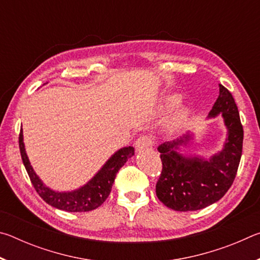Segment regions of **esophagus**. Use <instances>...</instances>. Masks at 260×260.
Returning a JSON list of instances; mask_svg holds the SVG:
<instances>
[{"label":"esophagus","instance_id":"obj_1","mask_svg":"<svg viewBox=\"0 0 260 260\" xmlns=\"http://www.w3.org/2000/svg\"><path fill=\"white\" fill-rule=\"evenodd\" d=\"M153 144V139L150 135H142L135 141V149L138 151L146 150V149L151 148Z\"/></svg>","mask_w":260,"mask_h":260}]
</instances>
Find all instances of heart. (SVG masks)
<instances>
[{"instance_id":"b5f03b06","label":"heart","mask_w":260,"mask_h":260,"mask_svg":"<svg viewBox=\"0 0 260 260\" xmlns=\"http://www.w3.org/2000/svg\"><path fill=\"white\" fill-rule=\"evenodd\" d=\"M180 102V96L178 94H171V95H166L160 100L159 102V110L161 112H169L172 110L175 105ZM188 116V110L184 107H179L173 111L172 116H171L170 120H169V126L170 129H175L178 128L179 126H181L183 124V121L186 120V118Z\"/></svg>"}]
</instances>
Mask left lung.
<instances>
[{"label": "left lung", "instance_id": "1", "mask_svg": "<svg viewBox=\"0 0 260 260\" xmlns=\"http://www.w3.org/2000/svg\"><path fill=\"white\" fill-rule=\"evenodd\" d=\"M221 114L227 129L222 149L210 158L183 155L193 134L165 142L158 147L162 171L156 184V195L167 208L180 212L196 211L218 202L231 188L239 169L243 144L239 110L227 88L219 85V96L209 118Z\"/></svg>", "mask_w": 260, "mask_h": 260}]
</instances>
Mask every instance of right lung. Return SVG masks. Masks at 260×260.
I'll return each instance as SVG.
<instances>
[{
	"label": "right lung",
	"instance_id": "add662e5",
	"mask_svg": "<svg viewBox=\"0 0 260 260\" xmlns=\"http://www.w3.org/2000/svg\"><path fill=\"white\" fill-rule=\"evenodd\" d=\"M19 149L28 177L41 199L54 208L68 212H87L102 205L110 195L118 171L125 165L128 158L134 155L133 147L121 148L114 152L101 167L99 172L82 187L71 191H57L46 186L39 175L34 172L25 150L23 128H20L19 133Z\"/></svg>",
	"mask_w": 260,
	"mask_h": 260
}]
</instances>
